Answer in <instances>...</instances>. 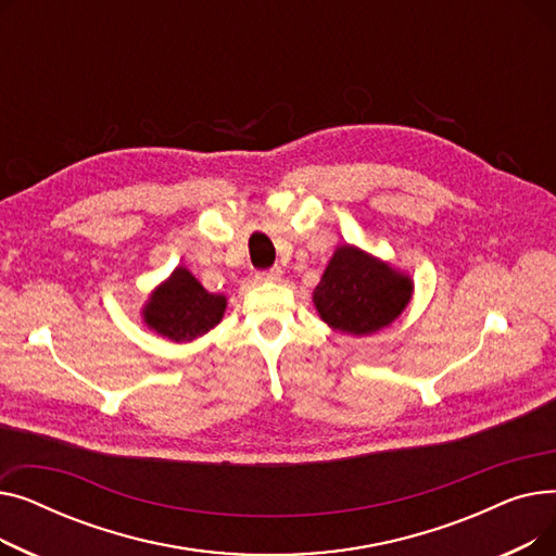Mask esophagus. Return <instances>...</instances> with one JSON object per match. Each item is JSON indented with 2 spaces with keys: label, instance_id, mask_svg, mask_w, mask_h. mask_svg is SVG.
Here are the masks:
<instances>
[{
  "label": "esophagus",
  "instance_id": "1",
  "mask_svg": "<svg viewBox=\"0 0 556 556\" xmlns=\"http://www.w3.org/2000/svg\"><path fill=\"white\" fill-rule=\"evenodd\" d=\"M281 275H283V270H281V268H270V270H266V273H258V275H256V279H258V281H268V283H273V281H281Z\"/></svg>",
  "mask_w": 556,
  "mask_h": 556
}]
</instances>
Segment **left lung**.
I'll return each mask as SVG.
<instances>
[{"label": "left lung", "mask_w": 556, "mask_h": 556, "mask_svg": "<svg viewBox=\"0 0 556 556\" xmlns=\"http://www.w3.org/2000/svg\"><path fill=\"white\" fill-rule=\"evenodd\" d=\"M413 277L356 245H338L323 279L313 290V306L333 331L371 336L390 327L410 304Z\"/></svg>", "instance_id": "1"}]
</instances>
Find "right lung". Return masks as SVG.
<instances>
[{
    "instance_id": "obj_1",
    "label": "right lung",
    "mask_w": 556,
    "mask_h": 556,
    "mask_svg": "<svg viewBox=\"0 0 556 556\" xmlns=\"http://www.w3.org/2000/svg\"><path fill=\"white\" fill-rule=\"evenodd\" d=\"M227 298L210 293L185 266L175 268L141 306V319L170 342H191L212 331L225 315Z\"/></svg>"
}]
</instances>
